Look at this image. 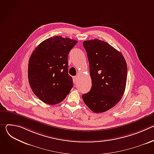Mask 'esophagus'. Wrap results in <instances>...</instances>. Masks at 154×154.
Wrapping results in <instances>:
<instances>
[{"label":"esophagus","instance_id":"34e87169","mask_svg":"<svg viewBox=\"0 0 154 154\" xmlns=\"http://www.w3.org/2000/svg\"><path fill=\"white\" fill-rule=\"evenodd\" d=\"M77 81H78V80H77V76H74V77H73V82H74V84H76L77 82Z\"/></svg>","mask_w":154,"mask_h":154}]
</instances>
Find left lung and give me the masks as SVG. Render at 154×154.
Returning a JSON list of instances; mask_svg holds the SVG:
<instances>
[{
	"label": "left lung",
	"instance_id": "8db88e82",
	"mask_svg": "<svg viewBox=\"0 0 154 154\" xmlns=\"http://www.w3.org/2000/svg\"><path fill=\"white\" fill-rule=\"evenodd\" d=\"M83 44L89 61L92 86L82 99L92 112H105L115 106L124 93L127 63L122 54L106 42L95 39Z\"/></svg>",
	"mask_w": 154,
	"mask_h": 154
}]
</instances>
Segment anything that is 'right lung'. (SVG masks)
I'll use <instances>...</instances> for the list:
<instances>
[{
  "instance_id": "add662e5",
  "label": "right lung",
  "mask_w": 154,
  "mask_h": 154,
  "mask_svg": "<svg viewBox=\"0 0 154 154\" xmlns=\"http://www.w3.org/2000/svg\"><path fill=\"white\" fill-rule=\"evenodd\" d=\"M77 42L54 36L40 43L32 54L29 61V82L34 94L43 102L59 103L72 88L68 57Z\"/></svg>"
}]
</instances>
